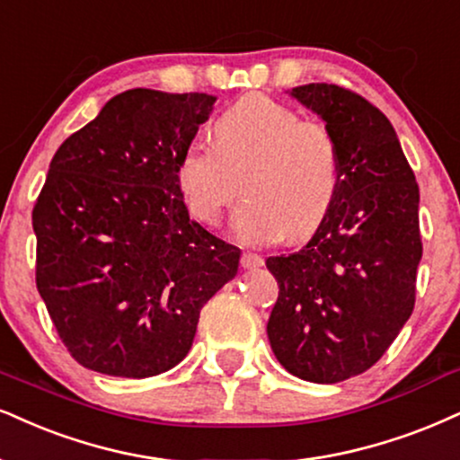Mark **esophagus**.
<instances>
[{
    "mask_svg": "<svg viewBox=\"0 0 460 460\" xmlns=\"http://www.w3.org/2000/svg\"><path fill=\"white\" fill-rule=\"evenodd\" d=\"M241 266L245 270H256L260 266H264V260L262 256H258V253H243L241 256Z\"/></svg>",
    "mask_w": 460,
    "mask_h": 460,
    "instance_id": "obj_1",
    "label": "esophagus"
}]
</instances>
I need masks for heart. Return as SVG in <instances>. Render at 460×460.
<instances>
[{
  "instance_id": "1",
  "label": "heart",
  "mask_w": 460,
  "mask_h": 460,
  "mask_svg": "<svg viewBox=\"0 0 460 460\" xmlns=\"http://www.w3.org/2000/svg\"><path fill=\"white\" fill-rule=\"evenodd\" d=\"M213 134L215 140H190L177 162V185L196 219L217 224L236 194L234 172L249 166L245 198L232 213L241 241H300L317 230L341 187V153L331 129L303 121L269 95L249 93L215 119Z\"/></svg>"
}]
</instances>
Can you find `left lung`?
Wrapping results in <instances>:
<instances>
[{
  "label": "left lung",
  "mask_w": 460,
  "mask_h": 460,
  "mask_svg": "<svg viewBox=\"0 0 460 460\" xmlns=\"http://www.w3.org/2000/svg\"><path fill=\"white\" fill-rule=\"evenodd\" d=\"M286 93L332 132L341 187L307 245L266 260L279 283L266 332L286 371L337 384L376 365L410 320L420 191L393 123L365 98L326 83Z\"/></svg>",
  "instance_id": "obj_1"
}]
</instances>
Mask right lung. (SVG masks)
<instances>
[{"instance_id":"right-lung-1","label":"right lung","mask_w":460,"mask_h":460,"mask_svg":"<svg viewBox=\"0 0 460 460\" xmlns=\"http://www.w3.org/2000/svg\"><path fill=\"white\" fill-rule=\"evenodd\" d=\"M215 100L129 89L50 160L31 215L36 283L78 365L129 379L177 367L200 309L239 273L241 249L190 219L177 185Z\"/></svg>"}]
</instances>
